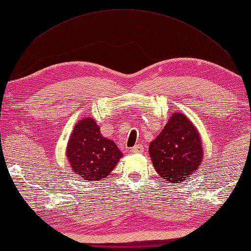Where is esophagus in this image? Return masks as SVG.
I'll return each mask as SVG.
<instances>
[{"mask_svg":"<svg viewBox=\"0 0 251 251\" xmlns=\"http://www.w3.org/2000/svg\"><path fill=\"white\" fill-rule=\"evenodd\" d=\"M130 151H131V152H143V151H144V147H143V145H141V144L135 145L134 147L131 148Z\"/></svg>","mask_w":251,"mask_h":251,"instance_id":"34e87169","label":"esophagus"}]
</instances>
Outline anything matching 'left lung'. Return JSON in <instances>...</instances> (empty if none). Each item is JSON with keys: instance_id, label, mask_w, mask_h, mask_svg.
<instances>
[{"instance_id": "1", "label": "left lung", "mask_w": 251, "mask_h": 251, "mask_svg": "<svg viewBox=\"0 0 251 251\" xmlns=\"http://www.w3.org/2000/svg\"><path fill=\"white\" fill-rule=\"evenodd\" d=\"M202 141L192 123L182 113H173L156 139L149 154L159 176L169 183L190 179L203 158Z\"/></svg>"}]
</instances>
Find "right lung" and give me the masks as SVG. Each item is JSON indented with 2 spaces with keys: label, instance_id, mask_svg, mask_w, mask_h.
<instances>
[{
  "label": "right lung",
  "instance_id": "right-lung-1",
  "mask_svg": "<svg viewBox=\"0 0 251 251\" xmlns=\"http://www.w3.org/2000/svg\"><path fill=\"white\" fill-rule=\"evenodd\" d=\"M67 157L76 175L92 182L110 175L123 153L114 141L103 137L95 121L88 117L75 126Z\"/></svg>",
  "mask_w": 251,
  "mask_h": 251
}]
</instances>
